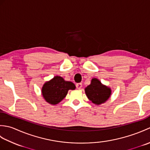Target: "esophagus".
Returning a JSON list of instances; mask_svg holds the SVG:
<instances>
[{"instance_id": "1", "label": "esophagus", "mask_w": 150, "mask_h": 150, "mask_svg": "<svg viewBox=\"0 0 150 150\" xmlns=\"http://www.w3.org/2000/svg\"><path fill=\"white\" fill-rule=\"evenodd\" d=\"M82 83H77V84H76V88H77V89H81V88H82Z\"/></svg>"}]
</instances>
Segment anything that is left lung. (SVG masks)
<instances>
[{
    "instance_id": "1",
    "label": "left lung",
    "mask_w": 150,
    "mask_h": 150,
    "mask_svg": "<svg viewBox=\"0 0 150 150\" xmlns=\"http://www.w3.org/2000/svg\"><path fill=\"white\" fill-rule=\"evenodd\" d=\"M85 92L89 99L98 105L105 103L111 95L110 88L102 84L97 79H92L91 84L85 88Z\"/></svg>"
}]
</instances>
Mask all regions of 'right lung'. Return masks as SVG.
Wrapping results in <instances>:
<instances>
[{
    "label": "right lung",
    "instance_id": "obj_1",
    "mask_svg": "<svg viewBox=\"0 0 150 150\" xmlns=\"http://www.w3.org/2000/svg\"><path fill=\"white\" fill-rule=\"evenodd\" d=\"M75 86L71 82L66 81L59 76L46 82L42 88V96L47 103L57 104L64 98L69 90H75Z\"/></svg>",
    "mask_w": 150,
    "mask_h": 150
}]
</instances>
